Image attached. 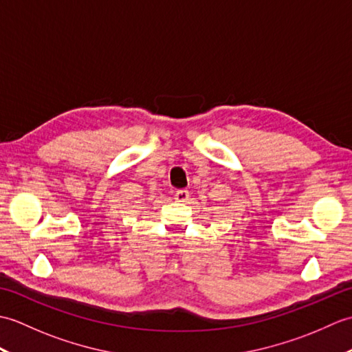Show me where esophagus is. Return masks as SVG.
Masks as SVG:
<instances>
[{
    "label": "esophagus",
    "instance_id": "esophagus-1",
    "mask_svg": "<svg viewBox=\"0 0 352 352\" xmlns=\"http://www.w3.org/2000/svg\"><path fill=\"white\" fill-rule=\"evenodd\" d=\"M175 199H177V203H188V201H189V190H184V189L177 190Z\"/></svg>",
    "mask_w": 352,
    "mask_h": 352
}]
</instances>
